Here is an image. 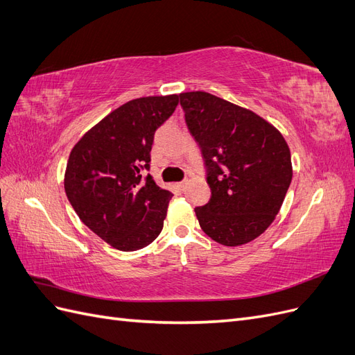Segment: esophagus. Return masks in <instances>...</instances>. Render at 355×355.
I'll return each mask as SVG.
<instances>
[{
	"instance_id": "obj_1",
	"label": "esophagus",
	"mask_w": 355,
	"mask_h": 355,
	"mask_svg": "<svg viewBox=\"0 0 355 355\" xmlns=\"http://www.w3.org/2000/svg\"><path fill=\"white\" fill-rule=\"evenodd\" d=\"M187 184H188V180L185 179V180H182V182H178L176 187H178L180 191H184V189H185V187H187Z\"/></svg>"
}]
</instances>
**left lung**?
Wrapping results in <instances>:
<instances>
[{
	"instance_id": "1",
	"label": "left lung",
	"mask_w": 355,
	"mask_h": 355,
	"mask_svg": "<svg viewBox=\"0 0 355 355\" xmlns=\"http://www.w3.org/2000/svg\"><path fill=\"white\" fill-rule=\"evenodd\" d=\"M179 98L209 171L210 201L196 209L200 227L223 245L250 243L274 222L292 182L286 139L256 112L207 92Z\"/></svg>"
}]
</instances>
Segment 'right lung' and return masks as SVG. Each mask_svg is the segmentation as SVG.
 <instances>
[{
  "label": "right lung",
  "instance_id": "add662e5",
  "mask_svg": "<svg viewBox=\"0 0 355 355\" xmlns=\"http://www.w3.org/2000/svg\"><path fill=\"white\" fill-rule=\"evenodd\" d=\"M178 94L121 105L85 132L69 154L65 192L84 225L123 252L151 244L163 230L171 192L149 168L154 133L175 112Z\"/></svg>",
  "mask_w": 355,
  "mask_h": 355
}]
</instances>
